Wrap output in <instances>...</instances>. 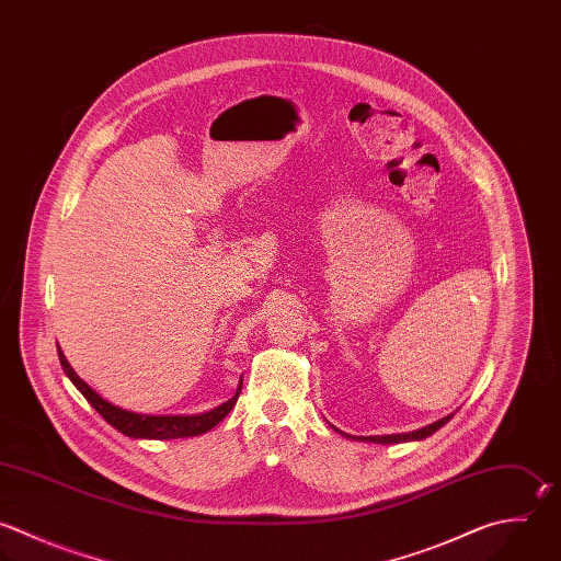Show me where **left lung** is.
<instances>
[{
    "instance_id": "1",
    "label": "left lung",
    "mask_w": 561,
    "mask_h": 561,
    "mask_svg": "<svg viewBox=\"0 0 561 561\" xmlns=\"http://www.w3.org/2000/svg\"><path fill=\"white\" fill-rule=\"evenodd\" d=\"M451 416H445V419H440V421H436V423H432V425H427V427H421V430H414V432H408V434H386V436H362L359 440H373V443H405V440H421V438H425V436H430V434H434L440 425H445L447 421H449ZM344 434V432H342ZM348 436V434H346Z\"/></svg>"
}]
</instances>
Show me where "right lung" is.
<instances>
[{"mask_svg": "<svg viewBox=\"0 0 561 561\" xmlns=\"http://www.w3.org/2000/svg\"><path fill=\"white\" fill-rule=\"evenodd\" d=\"M59 362L66 370V375L72 379V383L83 392V397L92 403V408L110 423L114 425L118 432L131 436V438H184V436H197L208 432L210 427H215L237 403L239 394H241V386L237 390V394L221 403L219 408L204 412V414H191V416H151V414H136L129 410H123L118 405H112L110 401H105L101 394H96L68 364L66 355L59 348ZM243 383V381H241Z\"/></svg>", "mask_w": 561, "mask_h": 561, "instance_id": "right-lung-1", "label": "right lung"}]
</instances>
